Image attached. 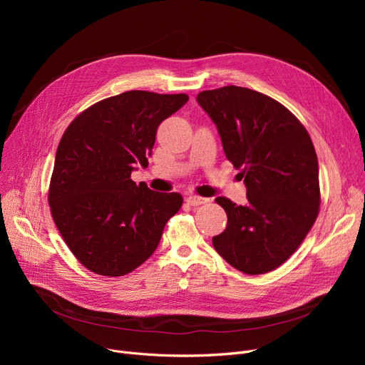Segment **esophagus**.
I'll use <instances>...</instances> for the list:
<instances>
[{
    "label": "esophagus",
    "mask_w": 365,
    "mask_h": 365,
    "mask_svg": "<svg viewBox=\"0 0 365 365\" xmlns=\"http://www.w3.org/2000/svg\"><path fill=\"white\" fill-rule=\"evenodd\" d=\"M208 201H210L208 198L198 197V195H189V197L186 198V202L190 204V205H194V207H198V205H201V204H207Z\"/></svg>",
    "instance_id": "1"
}]
</instances>
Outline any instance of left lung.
<instances>
[{
    "mask_svg": "<svg viewBox=\"0 0 365 365\" xmlns=\"http://www.w3.org/2000/svg\"><path fill=\"white\" fill-rule=\"evenodd\" d=\"M197 101L216 124L248 200L237 205L216 198L227 225L213 245L244 274L271 272L297 250L319 213L318 158L309 133L279 102L245 87L205 90Z\"/></svg>",
    "mask_w": 365,
    "mask_h": 365,
    "instance_id": "left-lung-1",
    "label": "left lung"
}]
</instances>
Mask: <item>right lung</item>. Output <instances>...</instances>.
Instances as JSON below:
<instances>
[{"instance_id": "right-lung-1", "label": "right lung", "mask_w": 365, "mask_h": 365, "mask_svg": "<svg viewBox=\"0 0 365 365\" xmlns=\"http://www.w3.org/2000/svg\"><path fill=\"white\" fill-rule=\"evenodd\" d=\"M187 94L131 90L94 103L65 130L48 189L53 220L88 271L123 277L152 256L183 198L131 180L148 167L158 125Z\"/></svg>"}]
</instances>
